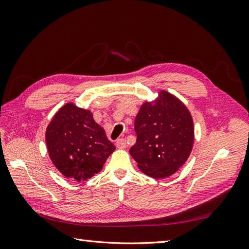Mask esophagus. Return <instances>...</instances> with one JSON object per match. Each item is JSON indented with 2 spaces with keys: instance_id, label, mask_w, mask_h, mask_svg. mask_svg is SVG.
Wrapping results in <instances>:
<instances>
[{
  "instance_id": "obj_1",
  "label": "esophagus",
  "mask_w": 249,
  "mask_h": 249,
  "mask_svg": "<svg viewBox=\"0 0 249 249\" xmlns=\"http://www.w3.org/2000/svg\"><path fill=\"white\" fill-rule=\"evenodd\" d=\"M116 147L117 148H119V149H124V148H125L126 147V142H125V140L124 139H118L117 141H116Z\"/></svg>"
}]
</instances>
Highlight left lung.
I'll return each mask as SVG.
<instances>
[{
    "label": "left lung",
    "instance_id": "left-lung-1",
    "mask_svg": "<svg viewBox=\"0 0 249 249\" xmlns=\"http://www.w3.org/2000/svg\"><path fill=\"white\" fill-rule=\"evenodd\" d=\"M134 127L137 140L130 155L144 175L168 178L189 158L194 143L192 115L182 101L166 90H160L153 102L141 105Z\"/></svg>",
    "mask_w": 249,
    "mask_h": 249
}]
</instances>
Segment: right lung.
<instances>
[{
    "mask_svg": "<svg viewBox=\"0 0 249 249\" xmlns=\"http://www.w3.org/2000/svg\"><path fill=\"white\" fill-rule=\"evenodd\" d=\"M52 163L67 178L87 180L103 169L115 146L88 109L66 103L53 116L46 131Z\"/></svg>",
    "mask_w": 249,
    "mask_h": 249,
    "instance_id": "add662e5",
    "label": "right lung"
}]
</instances>
